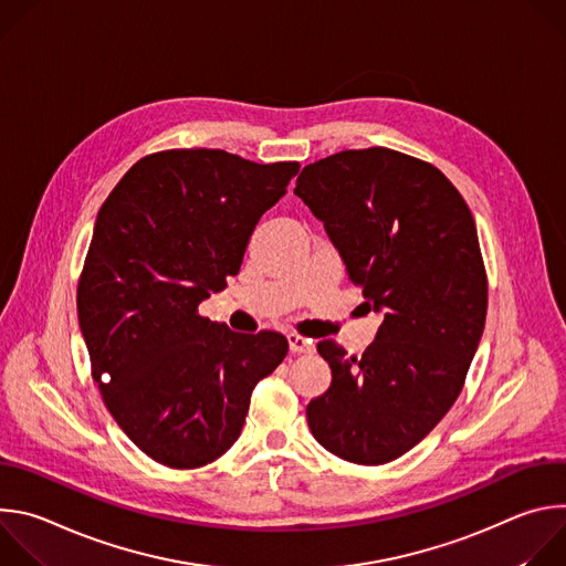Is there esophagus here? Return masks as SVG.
Segmentation results:
<instances>
[{"label":"esophagus","mask_w":566,"mask_h":566,"mask_svg":"<svg viewBox=\"0 0 566 566\" xmlns=\"http://www.w3.org/2000/svg\"><path fill=\"white\" fill-rule=\"evenodd\" d=\"M289 349H291L293 354H308V352H313V343H311L308 338H302V336H297V334H291V336H289Z\"/></svg>","instance_id":"obj_1"}]
</instances>
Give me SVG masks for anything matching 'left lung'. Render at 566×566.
I'll use <instances>...</instances> for the list:
<instances>
[{
    "label": "left lung",
    "mask_w": 566,
    "mask_h": 566,
    "mask_svg": "<svg viewBox=\"0 0 566 566\" xmlns=\"http://www.w3.org/2000/svg\"><path fill=\"white\" fill-rule=\"evenodd\" d=\"M293 192L382 315L360 358L317 343L332 387L306 406L308 428L345 461H394L448 415L483 334L489 282L472 212L443 172L387 147L315 160Z\"/></svg>",
    "instance_id": "left-lung-1"
}]
</instances>
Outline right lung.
I'll return each mask as SVG.
<instances>
[{
  "instance_id": "1",
  "label": "right lung",
  "mask_w": 566,
  "mask_h": 566,
  "mask_svg": "<svg viewBox=\"0 0 566 566\" xmlns=\"http://www.w3.org/2000/svg\"><path fill=\"white\" fill-rule=\"evenodd\" d=\"M297 170L223 149L158 151L127 170L96 217L80 332L107 410L158 463L221 457L253 387L289 352L282 334H237L197 306L239 273L260 217Z\"/></svg>"
}]
</instances>
